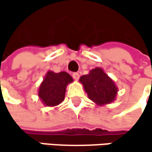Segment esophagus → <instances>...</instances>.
Wrapping results in <instances>:
<instances>
[{"label": "esophagus", "instance_id": "1", "mask_svg": "<svg viewBox=\"0 0 152 152\" xmlns=\"http://www.w3.org/2000/svg\"><path fill=\"white\" fill-rule=\"evenodd\" d=\"M72 77L75 80H77L79 78V74L78 73H73L72 74Z\"/></svg>", "mask_w": 152, "mask_h": 152}]
</instances>
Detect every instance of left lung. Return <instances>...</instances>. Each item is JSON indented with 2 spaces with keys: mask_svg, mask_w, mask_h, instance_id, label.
Segmentation results:
<instances>
[{
  "mask_svg": "<svg viewBox=\"0 0 152 152\" xmlns=\"http://www.w3.org/2000/svg\"><path fill=\"white\" fill-rule=\"evenodd\" d=\"M80 82L88 97L97 105L110 103L116 97L117 86L101 68L96 67L91 70L88 75H82Z\"/></svg>",
  "mask_w": 152,
  "mask_h": 152,
  "instance_id": "obj_1",
  "label": "left lung"
}]
</instances>
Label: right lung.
I'll use <instances>...</instances> for the list:
<instances>
[{"label":"right lung","mask_w":152,"mask_h":152,"mask_svg":"<svg viewBox=\"0 0 152 152\" xmlns=\"http://www.w3.org/2000/svg\"><path fill=\"white\" fill-rule=\"evenodd\" d=\"M72 81V77L66 72L49 71L39 87L38 96L45 105L56 106L65 99L66 86Z\"/></svg>","instance_id":"add662e5"}]
</instances>
